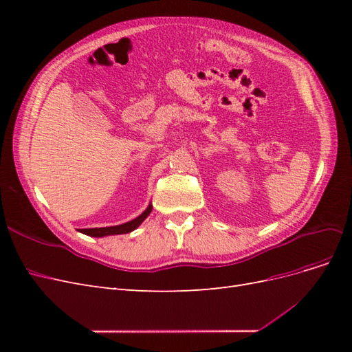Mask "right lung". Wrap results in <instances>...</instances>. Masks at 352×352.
Returning <instances> with one entry per match:
<instances>
[{
    "mask_svg": "<svg viewBox=\"0 0 352 352\" xmlns=\"http://www.w3.org/2000/svg\"><path fill=\"white\" fill-rule=\"evenodd\" d=\"M153 211V204L148 206L145 211L141 216H138L136 219L126 221L123 225H117V226H107V228H92V229H78L83 235L94 236V238H102V236H110V235H122V233H129L135 230L141 223L150 216V212Z\"/></svg>",
    "mask_w": 352,
    "mask_h": 352,
    "instance_id": "right-lung-1",
    "label": "right lung"
}]
</instances>
